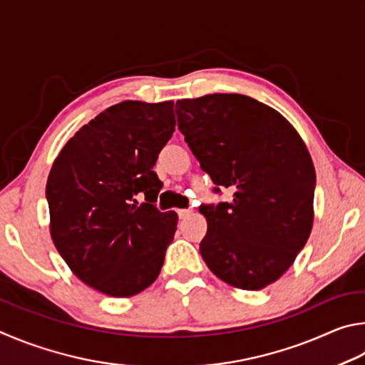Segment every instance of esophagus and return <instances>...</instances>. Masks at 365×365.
<instances>
[{
  "instance_id": "esophagus-1",
  "label": "esophagus",
  "mask_w": 365,
  "mask_h": 365,
  "mask_svg": "<svg viewBox=\"0 0 365 365\" xmlns=\"http://www.w3.org/2000/svg\"><path fill=\"white\" fill-rule=\"evenodd\" d=\"M178 215H179V218L184 220V218H187V216L190 215V210H178Z\"/></svg>"
}]
</instances>
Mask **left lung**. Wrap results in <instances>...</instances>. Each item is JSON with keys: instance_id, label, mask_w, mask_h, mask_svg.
Masks as SVG:
<instances>
[{"instance_id": "8db88e82", "label": "left lung", "mask_w": 365, "mask_h": 365, "mask_svg": "<svg viewBox=\"0 0 365 365\" xmlns=\"http://www.w3.org/2000/svg\"><path fill=\"white\" fill-rule=\"evenodd\" d=\"M176 117L202 170L234 190L232 202L200 207L203 261L235 289H264L309 239L316 171L308 147L289 120L244 94L181 99Z\"/></svg>"}]
</instances>
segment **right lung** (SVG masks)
I'll list each match as a JSON object with an SVG mask.
<instances>
[{"label":"right lung","instance_id":"1","mask_svg":"<svg viewBox=\"0 0 365 365\" xmlns=\"http://www.w3.org/2000/svg\"><path fill=\"white\" fill-rule=\"evenodd\" d=\"M173 101H125L67 140L51 166L49 231L76 277L104 295L128 298L155 282L178 215L153 205L152 171L175 131ZM139 192L146 203L138 206Z\"/></svg>","mask_w":365,"mask_h":365}]
</instances>
